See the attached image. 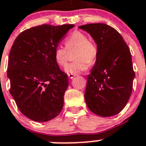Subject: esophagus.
<instances>
[{
  "instance_id": "1",
  "label": "esophagus",
  "mask_w": 146,
  "mask_h": 146,
  "mask_svg": "<svg viewBox=\"0 0 146 146\" xmlns=\"http://www.w3.org/2000/svg\"><path fill=\"white\" fill-rule=\"evenodd\" d=\"M74 76H75L74 74H71V73H69V74H68V77H69L70 79H73Z\"/></svg>"
}]
</instances>
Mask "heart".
<instances>
[{
    "instance_id": "1",
    "label": "heart",
    "mask_w": 146,
    "mask_h": 146,
    "mask_svg": "<svg viewBox=\"0 0 146 146\" xmlns=\"http://www.w3.org/2000/svg\"><path fill=\"white\" fill-rule=\"evenodd\" d=\"M65 47L58 46L54 48V59L59 67H64L68 61V52L76 49L73 58L76 61L66 67V72L71 74L83 72L88 67L89 63L95 61L98 56V48L89 41L85 34L74 31L65 40Z\"/></svg>"
}]
</instances>
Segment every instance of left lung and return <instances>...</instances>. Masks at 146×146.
Returning a JSON list of instances; mask_svg holds the SVG:
<instances>
[{
  "instance_id": "1",
  "label": "left lung",
  "mask_w": 146,
  "mask_h": 146,
  "mask_svg": "<svg viewBox=\"0 0 146 146\" xmlns=\"http://www.w3.org/2000/svg\"><path fill=\"white\" fill-rule=\"evenodd\" d=\"M79 28L91 34L98 47L95 64L87 76L86 104L98 115H115L132 93L135 73L129 47L121 35L106 24H87Z\"/></svg>"
}]
</instances>
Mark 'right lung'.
<instances>
[{
  "mask_svg": "<svg viewBox=\"0 0 146 146\" xmlns=\"http://www.w3.org/2000/svg\"><path fill=\"white\" fill-rule=\"evenodd\" d=\"M74 25H42L22 31L14 41L8 61L9 93L19 110L31 120L55 118L64 106L67 74L54 59V50Z\"/></svg>",
  "mask_w": 146,
  "mask_h": 146,
  "instance_id": "obj_1",
  "label": "right lung"
}]
</instances>
